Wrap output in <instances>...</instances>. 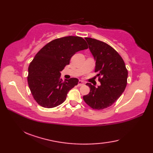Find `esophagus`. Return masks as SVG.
Segmentation results:
<instances>
[{"label": "esophagus", "instance_id": "esophagus-1", "mask_svg": "<svg viewBox=\"0 0 153 153\" xmlns=\"http://www.w3.org/2000/svg\"><path fill=\"white\" fill-rule=\"evenodd\" d=\"M83 85H84V82L82 80H79V82H78V86H82Z\"/></svg>", "mask_w": 153, "mask_h": 153}]
</instances>
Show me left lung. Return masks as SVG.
I'll return each mask as SVG.
<instances>
[{"mask_svg": "<svg viewBox=\"0 0 153 153\" xmlns=\"http://www.w3.org/2000/svg\"><path fill=\"white\" fill-rule=\"evenodd\" d=\"M85 39L96 61L95 72L100 85L87 83L90 92L83 98L92 108L102 110L112 105L124 91L128 72L122 58L112 47L95 39Z\"/></svg>", "mask_w": 153, "mask_h": 153, "instance_id": "8db88e82", "label": "left lung"}]
</instances>
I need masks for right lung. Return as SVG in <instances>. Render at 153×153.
Listing matches in <instances>:
<instances>
[{
	"label": "right lung",
	"instance_id": "right-lung-1",
	"mask_svg": "<svg viewBox=\"0 0 153 153\" xmlns=\"http://www.w3.org/2000/svg\"><path fill=\"white\" fill-rule=\"evenodd\" d=\"M87 48L88 46L82 37L68 36L49 42L36 54L28 68L27 82L39 105L51 108L66 100L68 91L77 85L79 80L63 81L60 71L70 64L74 54Z\"/></svg>",
	"mask_w": 153,
	"mask_h": 153
}]
</instances>
